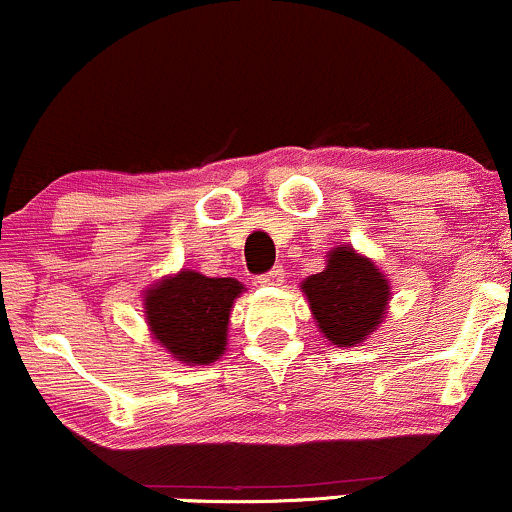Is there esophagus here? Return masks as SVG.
Listing matches in <instances>:
<instances>
[{
  "label": "esophagus",
  "mask_w": 512,
  "mask_h": 512,
  "mask_svg": "<svg viewBox=\"0 0 512 512\" xmlns=\"http://www.w3.org/2000/svg\"><path fill=\"white\" fill-rule=\"evenodd\" d=\"M284 269L282 267H274V269H269L267 274H262V277H257V284H262V286H282L284 284Z\"/></svg>",
  "instance_id": "1"
}]
</instances>
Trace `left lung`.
<instances>
[{"mask_svg": "<svg viewBox=\"0 0 512 512\" xmlns=\"http://www.w3.org/2000/svg\"><path fill=\"white\" fill-rule=\"evenodd\" d=\"M313 318L325 340L338 347H357L379 328L391 299L386 274L355 247L328 252L325 269L301 282Z\"/></svg>", "mask_w": 512, "mask_h": 512, "instance_id": "obj_1", "label": "left lung"}]
</instances>
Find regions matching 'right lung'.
I'll return each instance as SVG.
<instances>
[{"label": "right lung", "mask_w": 512, "mask_h": 512, "mask_svg": "<svg viewBox=\"0 0 512 512\" xmlns=\"http://www.w3.org/2000/svg\"><path fill=\"white\" fill-rule=\"evenodd\" d=\"M243 291L238 279L182 269L145 289V320L153 338L177 362L211 364L226 352L230 311Z\"/></svg>", "instance_id": "1"}]
</instances>
